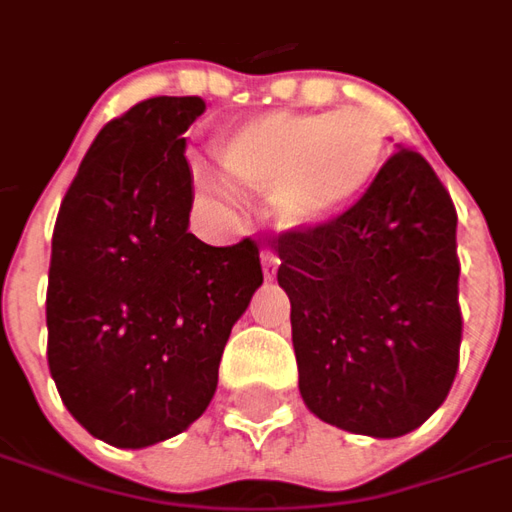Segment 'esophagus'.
<instances>
[{
    "mask_svg": "<svg viewBox=\"0 0 512 512\" xmlns=\"http://www.w3.org/2000/svg\"><path fill=\"white\" fill-rule=\"evenodd\" d=\"M277 268H279V257L274 249H263V274L266 279L277 277Z\"/></svg>",
    "mask_w": 512,
    "mask_h": 512,
    "instance_id": "esophagus-1",
    "label": "esophagus"
}]
</instances>
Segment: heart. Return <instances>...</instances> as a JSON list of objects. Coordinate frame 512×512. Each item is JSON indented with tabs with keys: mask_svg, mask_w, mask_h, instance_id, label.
Masks as SVG:
<instances>
[{
	"mask_svg": "<svg viewBox=\"0 0 512 512\" xmlns=\"http://www.w3.org/2000/svg\"><path fill=\"white\" fill-rule=\"evenodd\" d=\"M224 183L268 194L285 230L312 233L362 200L384 161V131L365 112H271L216 136Z\"/></svg>",
	"mask_w": 512,
	"mask_h": 512,
	"instance_id": "b5f03b06",
	"label": "heart"
}]
</instances>
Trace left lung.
Segmentation results:
<instances>
[{
    "label": "left lung",
    "mask_w": 512,
    "mask_h": 512,
    "mask_svg": "<svg viewBox=\"0 0 512 512\" xmlns=\"http://www.w3.org/2000/svg\"><path fill=\"white\" fill-rule=\"evenodd\" d=\"M455 227L450 191L417 150L400 147L337 222L271 238L315 417L395 439L450 395L463 334Z\"/></svg>",
    "instance_id": "1"
}]
</instances>
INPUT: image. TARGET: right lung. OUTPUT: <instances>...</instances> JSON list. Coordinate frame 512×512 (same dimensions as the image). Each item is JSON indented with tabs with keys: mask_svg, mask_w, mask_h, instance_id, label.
Masks as SVG:
<instances>
[{
	"mask_svg": "<svg viewBox=\"0 0 512 512\" xmlns=\"http://www.w3.org/2000/svg\"><path fill=\"white\" fill-rule=\"evenodd\" d=\"M197 95H158L109 120L87 150L51 238L49 370L79 425L150 447L200 417L224 345L260 285V249L189 233L183 134Z\"/></svg>",
	"mask_w": 512,
	"mask_h": 512,
	"instance_id": "add662e5",
	"label": "right lung"
}]
</instances>
